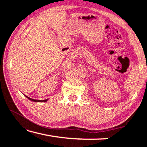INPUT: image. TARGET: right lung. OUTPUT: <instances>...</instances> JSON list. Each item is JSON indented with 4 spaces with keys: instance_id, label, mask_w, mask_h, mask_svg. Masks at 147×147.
Masks as SVG:
<instances>
[{
    "instance_id": "right-lung-1",
    "label": "right lung",
    "mask_w": 147,
    "mask_h": 147,
    "mask_svg": "<svg viewBox=\"0 0 147 147\" xmlns=\"http://www.w3.org/2000/svg\"><path fill=\"white\" fill-rule=\"evenodd\" d=\"M26 97H27L28 99H29L30 100H31V101H33V102H46L47 100V99H46V100H34V99H32V98H29V97H28V96H25Z\"/></svg>"
}]
</instances>
